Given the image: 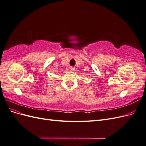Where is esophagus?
Segmentation results:
<instances>
[{"instance_id":"esophagus-1","label":"esophagus","mask_w":146,"mask_h":146,"mask_svg":"<svg viewBox=\"0 0 146 146\" xmlns=\"http://www.w3.org/2000/svg\"><path fill=\"white\" fill-rule=\"evenodd\" d=\"M70 70H71V71H73V70H74V68L73 67H70Z\"/></svg>"}]
</instances>
